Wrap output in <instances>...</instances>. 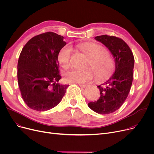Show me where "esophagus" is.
<instances>
[{
	"instance_id": "34e87169",
	"label": "esophagus",
	"mask_w": 154,
	"mask_h": 154,
	"mask_svg": "<svg viewBox=\"0 0 154 154\" xmlns=\"http://www.w3.org/2000/svg\"><path fill=\"white\" fill-rule=\"evenodd\" d=\"M74 84H78L79 86L82 87H85L87 86L86 84H80V83H74Z\"/></svg>"
}]
</instances>
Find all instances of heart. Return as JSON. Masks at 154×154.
Wrapping results in <instances>:
<instances>
[{"mask_svg":"<svg viewBox=\"0 0 154 154\" xmlns=\"http://www.w3.org/2000/svg\"><path fill=\"white\" fill-rule=\"evenodd\" d=\"M77 46L91 58L88 64H91L99 77H106L111 74L114 69V62L109 55L105 54L106 50L102 46L94 42H83L79 44ZM71 52L72 48L69 45L63 47L59 52L57 60L64 69L70 66ZM95 77V73L91 67L84 70L73 69L66 73L65 80L70 83L82 84Z\"/></svg>","mask_w":154,"mask_h":154,"instance_id":"obj_1","label":"heart"}]
</instances>
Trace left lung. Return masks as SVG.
Wrapping results in <instances>:
<instances>
[{"mask_svg": "<svg viewBox=\"0 0 154 154\" xmlns=\"http://www.w3.org/2000/svg\"><path fill=\"white\" fill-rule=\"evenodd\" d=\"M95 39L108 48L114 59L116 69L109 80L97 87L100 98L88 106L100 114H109L118 110L126 100L133 80L134 55L130 47L120 38L103 35Z\"/></svg>", "mask_w": 154, "mask_h": 154, "instance_id": "1", "label": "left lung"}]
</instances>
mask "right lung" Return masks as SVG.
Wrapping results in <instances>:
<instances>
[{
	"instance_id": "obj_1",
	"label": "right lung",
	"mask_w": 154,
	"mask_h": 154,
	"mask_svg": "<svg viewBox=\"0 0 154 154\" xmlns=\"http://www.w3.org/2000/svg\"><path fill=\"white\" fill-rule=\"evenodd\" d=\"M66 45L63 37L48 32L32 37L22 48L17 65L22 99L34 110H50L59 103L69 85L60 84L57 55Z\"/></svg>"
}]
</instances>
